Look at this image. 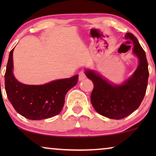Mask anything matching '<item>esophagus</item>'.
<instances>
[{
	"label": "esophagus",
	"mask_w": 156,
	"mask_h": 156,
	"mask_svg": "<svg viewBox=\"0 0 156 156\" xmlns=\"http://www.w3.org/2000/svg\"><path fill=\"white\" fill-rule=\"evenodd\" d=\"M86 77V75H85V73L84 71H81L80 72V73H79V80L80 81H82L85 79Z\"/></svg>",
	"instance_id": "obj_1"
}]
</instances>
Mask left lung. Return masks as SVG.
Returning <instances> with one entry per match:
<instances>
[{"label": "left lung", "mask_w": 156, "mask_h": 156, "mask_svg": "<svg viewBox=\"0 0 156 156\" xmlns=\"http://www.w3.org/2000/svg\"><path fill=\"white\" fill-rule=\"evenodd\" d=\"M125 37L133 42V50L139 59V65L124 84L114 86L94 72H86L94 84L91 94L93 107L99 114L112 119H124L135 112L141 104L148 86L149 72L145 51L133 34L128 33Z\"/></svg>", "instance_id": "8db88e82"}]
</instances>
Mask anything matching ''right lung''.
<instances>
[{
	"label": "right lung",
	"instance_id": "right-lung-1",
	"mask_svg": "<svg viewBox=\"0 0 156 156\" xmlns=\"http://www.w3.org/2000/svg\"><path fill=\"white\" fill-rule=\"evenodd\" d=\"M10 52L5 73V89L15 110L30 120H42L59 114L67 91L77 84L79 76L53 81L44 85H27L19 82L12 74V52Z\"/></svg>",
	"mask_w": 156,
	"mask_h": 156
}]
</instances>
